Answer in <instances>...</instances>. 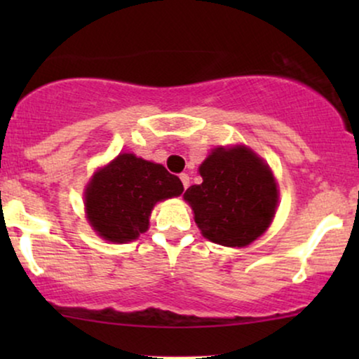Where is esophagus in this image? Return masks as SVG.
<instances>
[{
    "label": "esophagus",
    "instance_id": "esophagus-1",
    "mask_svg": "<svg viewBox=\"0 0 359 359\" xmlns=\"http://www.w3.org/2000/svg\"><path fill=\"white\" fill-rule=\"evenodd\" d=\"M180 180H181V183H183V188L186 189L189 186V176L186 175V173H181L180 175Z\"/></svg>",
    "mask_w": 359,
    "mask_h": 359
}]
</instances>
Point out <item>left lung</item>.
Masks as SVG:
<instances>
[{"mask_svg":"<svg viewBox=\"0 0 359 359\" xmlns=\"http://www.w3.org/2000/svg\"><path fill=\"white\" fill-rule=\"evenodd\" d=\"M203 183L186 189L194 220L210 242L245 247L269 227L276 212L273 173L247 147L215 149L199 166Z\"/></svg>","mask_w":359,"mask_h":359,"instance_id":"8db88e82","label":"left lung"}]
</instances>
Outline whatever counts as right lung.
I'll return each mask as SVG.
<instances>
[{"mask_svg": "<svg viewBox=\"0 0 359 359\" xmlns=\"http://www.w3.org/2000/svg\"><path fill=\"white\" fill-rule=\"evenodd\" d=\"M183 183L165 166L122 154L93 176L85 194L86 214L109 242L135 240L149 229L155 203L183 193Z\"/></svg>", "mask_w": 359, "mask_h": 359, "instance_id": "obj_1", "label": "right lung"}]
</instances>
